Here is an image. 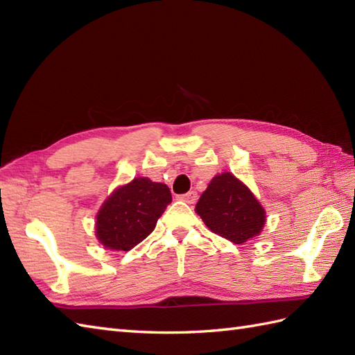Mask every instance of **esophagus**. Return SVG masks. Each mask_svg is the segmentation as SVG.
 I'll use <instances>...</instances> for the list:
<instances>
[{"label":"esophagus","mask_w":355,"mask_h":355,"mask_svg":"<svg viewBox=\"0 0 355 355\" xmlns=\"http://www.w3.org/2000/svg\"><path fill=\"white\" fill-rule=\"evenodd\" d=\"M178 200L187 202V205H193V202H197V200H198V193L195 191H189L187 193L178 195Z\"/></svg>","instance_id":"34e87169"}]
</instances>
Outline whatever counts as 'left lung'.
Masks as SVG:
<instances>
[{"mask_svg":"<svg viewBox=\"0 0 355 355\" xmlns=\"http://www.w3.org/2000/svg\"><path fill=\"white\" fill-rule=\"evenodd\" d=\"M195 210L210 230L233 244H244L258 236L266 224V210L230 172L212 178Z\"/></svg>","mask_w":355,"mask_h":355,"instance_id":"1","label":"left lung"}]
</instances>
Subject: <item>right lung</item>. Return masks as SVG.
<instances>
[{
    "label": "right lung",
    "instance_id": "obj_1",
    "mask_svg": "<svg viewBox=\"0 0 355 355\" xmlns=\"http://www.w3.org/2000/svg\"><path fill=\"white\" fill-rule=\"evenodd\" d=\"M171 201L172 195L166 184L146 177L134 178L102 205L96 216V236L110 250H131L150 235Z\"/></svg>",
    "mask_w": 355,
    "mask_h": 355
}]
</instances>
